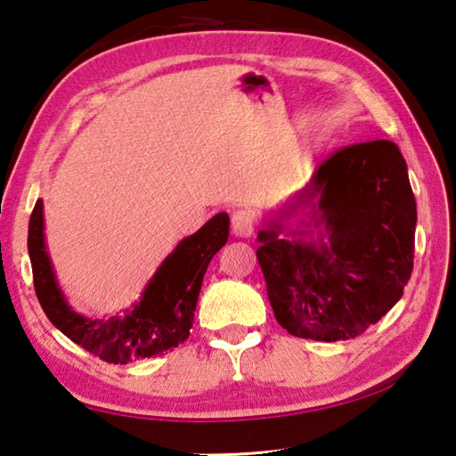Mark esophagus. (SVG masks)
I'll list each match as a JSON object with an SVG mask.
<instances>
[{"label": "esophagus", "mask_w": 456, "mask_h": 456, "mask_svg": "<svg viewBox=\"0 0 456 456\" xmlns=\"http://www.w3.org/2000/svg\"><path fill=\"white\" fill-rule=\"evenodd\" d=\"M231 231L237 237H250L255 231V216L248 209H237L231 216Z\"/></svg>", "instance_id": "obj_1"}]
</instances>
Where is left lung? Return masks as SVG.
Wrapping results in <instances>:
<instances>
[{"mask_svg": "<svg viewBox=\"0 0 456 456\" xmlns=\"http://www.w3.org/2000/svg\"><path fill=\"white\" fill-rule=\"evenodd\" d=\"M297 196L315 200L304 231L274 221L258 233L270 305L289 335L346 341L380 322L411 278L418 208L408 167L392 141L346 144ZM312 226L317 241L306 239ZM284 230L295 237L280 238Z\"/></svg>", "mask_w": 456, "mask_h": 456, "instance_id": "8db88e82", "label": "left lung"}]
</instances>
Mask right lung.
Segmentation results:
<instances>
[{
    "label": "right lung",
    "instance_id": "obj_1",
    "mask_svg": "<svg viewBox=\"0 0 456 456\" xmlns=\"http://www.w3.org/2000/svg\"><path fill=\"white\" fill-rule=\"evenodd\" d=\"M227 237L229 216L217 213L168 255L144 288L141 304L127 309L125 317L108 322L76 314L58 289L45 247L43 200H37L31 213L27 247L38 304L51 323L102 361L127 364L134 358L164 354L190 337L203 274Z\"/></svg>",
    "mask_w": 456,
    "mask_h": 456
}]
</instances>
